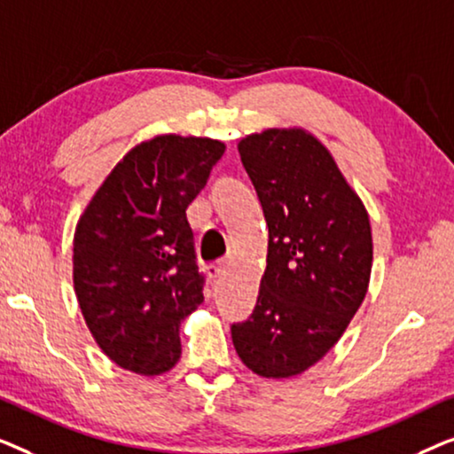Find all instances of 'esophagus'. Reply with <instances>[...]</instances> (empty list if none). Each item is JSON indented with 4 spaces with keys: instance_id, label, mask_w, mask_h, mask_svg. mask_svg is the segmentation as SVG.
Instances as JSON below:
<instances>
[{
    "instance_id": "1",
    "label": "esophagus",
    "mask_w": 454,
    "mask_h": 454,
    "mask_svg": "<svg viewBox=\"0 0 454 454\" xmlns=\"http://www.w3.org/2000/svg\"><path fill=\"white\" fill-rule=\"evenodd\" d=\"M225 272H227V262H221V264H216V266H210L208 277L213 278V281H216V278L225 277Z\"/></svg>"
}]
</instances>
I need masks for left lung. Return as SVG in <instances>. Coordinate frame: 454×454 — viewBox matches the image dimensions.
I'll use <instances>...</instances> for the list:
<instances>
[{
	"label": "left lung",
	"mask_w": 454,
	"mask_h": 454,
	"mask_svg": "<svg viewBox=\"0 0 454 454\" xmlns=\"http://www.w3.org/2000/svg\"><path fill=\"white\" fill-rule=\"evenodd\" d=\"M269 225L256 308L231 326L254 374L291 378L320 362L368 294L370 216L328 148L301 128H270L238 145Z\"/></svg>",
	"instance_id": "left-lung-1"
}]
</instances>
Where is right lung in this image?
Instances as JSON below:
<instances>
[{"instance_id":"right-lung-1","label":"right lung","mask_w":454,"mask_h":454,"mask_svg":"<svg viewBox=\"0 0 454 454\" xmlns=\"http://www.w3.org/2000/svg\"><path fill=\"white\" fill-rule=\"evenodd\" d=\"M223 153L196 136L140 142L80 216L74 291L97 345L123 370L159 376L179 362V325L204 301L185 208Z\"/></svg>"}]
</instances>
